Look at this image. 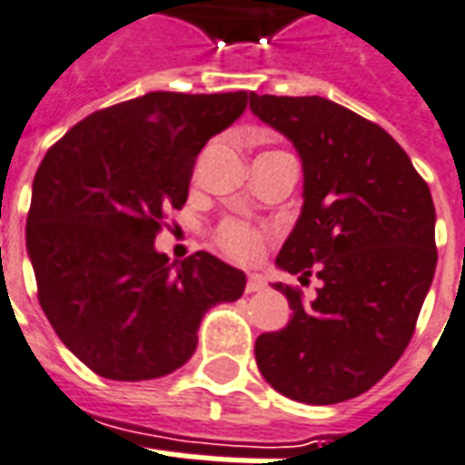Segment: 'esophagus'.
Listing matches in <instances>:
<instances>
[{"mask_svg": "<svg viewBox=\"0 0 465 465\" xmlns=\"http://www.w3.org/2000/svg\"><path fill=\"white\" fill-rule=\"evenodd\" d=\"M260 289H265V279L260 277V274H248V279H245V293H255Z\"/></svg>", "mask_w": 465, "mask_h": 465, "instance_id": "1", "label": "esophagus"}]
</instances>
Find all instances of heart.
Listing matches in <instances>:
<instances>
[{"label":"heart","mask_w":465,"mask_h":465,"mask_svg":"<svg viewBox=\"0 0 465 465\" xmlns=\"http://www.w3.org/2000/svg\"><path fill=\"white\" fill-rule=\"evenodd\" d=\"M214 239H217V245L229 258L239 260V262H252L265 251V236H262V232L239 220L222 222L217 226Z\"/></svg>","instance_id":"obj_1"}]
</instances>
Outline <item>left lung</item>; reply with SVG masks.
<instances>
[{"instance_id": "left-lung-1", "label": "left lung", "mask_w": 465, "mask_h": 465, "mask_svg": "<svg viewBox=\"0 0 465 465\" xmlns=\"http://www.w3.org/2000/svg\"><path fill=\"white\" fill-rule=\"evenodd\" d=\"M251 109L303 162V210L277 267L322 282L311 303L274 284L293 315L260 334L255 361L293 401H346L380 382L413 337L437 267L432 195L382 126L337 102L251 93Z\"/></svg>"}]
</instances>
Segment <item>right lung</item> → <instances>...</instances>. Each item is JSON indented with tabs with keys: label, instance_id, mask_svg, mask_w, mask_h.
<instances>
[{
	"label": "right lung",
	"instance_id": "obj_1",
	"mask_svg": "<svg viewBox=\"0 0 465 465\" xmlns=\"http://www.w3.org/2000/svg\"><path fill=\"white\" fill-rule=\"evenodd\" d=\"M248 93H147L85 116L33 179L25 245L56 337L93 372L154 380L193 356L200 320L245 274L200 251H154L164 213L188 198L195 157L245 112Z\"/></svg>",
	"mask_w": 465,
	"mask_h": 465
}]
</instances>
